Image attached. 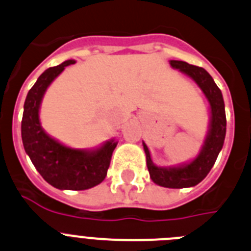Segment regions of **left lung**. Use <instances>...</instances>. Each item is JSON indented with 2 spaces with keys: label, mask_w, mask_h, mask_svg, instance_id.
Wrapping results in <instances>:
<instances>
[{
  "label": "left lung",
  "mask_w": 251,
  "mask_h": 251,
  "mask_svg": "<svg viewBox=\"0 0 251 251\" xmlns=\"http://www.w3.org/2000/svg\"><path fill=\"white\" fill-rule=\"evenodd\" d=\"M170 63L173 68L179 69L182 73L191 76L204 93L205 98L209 101L210 112H212L209 132L198 157L194 158L188 165L181 167H157L151 161L150 151L145 142L144 150L146 153V163L150 177L154 183L167 188H187L202 182L214 166L226 139V110H224V100L221 89L218 88L207 70L182 60H171Z\"/></svg>",
  "instance_id": "8db88e82"
}]
</instances>
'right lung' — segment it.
Segmentation results:
<instances>
[{
    "label": "right lung",
    "mask_w": 251,
    "mask_h": 251,
    "mask_svg": "<svg viewBox=\"0 0 251 251\" xmlns=\"http://www.w3.org/2000/svg\"><path fill=\"white\" fill-rule=\"evenodd\" d=\"M74 63V60H67L49 68L37 79L25 98L21 131L25 153L49 184L58 189L83 191L104 181L118 142L107 141L95 151L70 149L44 132L38 115L42 98L49 84L65 67Z\"/></svg>",
    "instance_id": "obj_1"
}]
</instances>
